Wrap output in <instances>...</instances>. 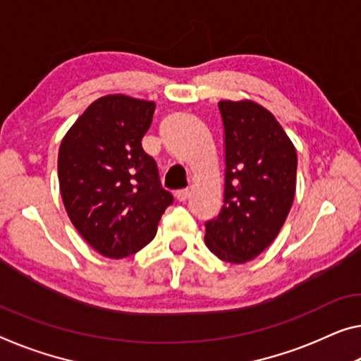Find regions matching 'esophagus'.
I'll return each mask as SVG.
<instances>
[{
    "label": "esophagus",
    "instance_id": "34e87169",
    "mask_svg": "<svg viewBox=\"0 0 361 361\" xmlns=\"http://www.w3.org/2000/svg\"><path fill=\"white\" fill-rule=\"evenodd\" d=\"M174 197H176V200H179V202H185V200L190 197V192H188V190H177L174 193Z\"/></svg>",
    "mask_w": 361,
    "mask_h": 361
}]
</instances>
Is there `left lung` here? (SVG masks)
<instances>
[{"label": "left lung", "instance_id": "1", "mask_svg": "<svg viewBox=\"0 0 361 361\" xmlns=\"http://www.w3.org/2000/svg\"><path fill=\"white\" fill-rule=\"evenodd\" d=\"M224 126V204L207 221L204 243L216 257L245 263L268 248L290 212L297 152L268 109L258 103L219 102Z\"/></svg>", "mask_w": 361, "mask_h": 361}]
</instances>
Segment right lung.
<instances>
[{
  "label": "right lung",
  "mask_w": 361,
  "mask_h": 361,
  "mask_svg": "<svg viewBox=\"0 0 361 361\" xmlns=\"http://www.w3.org/2000/svg\"><path fill=\"white\" fill-rule=\"evenodd\" d=\"M157 104L126 95L98 98L64 135L59 190L71 223L108 258L137 253L157 235L174 198L159 184L142 138Z\"/></svg>",
  "instance_id": "add662e5"
}]
</instances>
